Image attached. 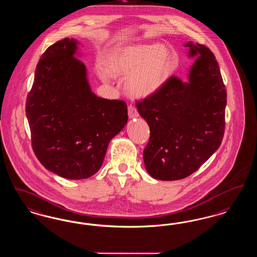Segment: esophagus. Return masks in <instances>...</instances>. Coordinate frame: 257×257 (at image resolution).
<instances>
[{"mask_svg":"<svg viewBox=\"0 0 257 257\" xmlns=\"http://www.w3.org/2000/svg\"><path fill=\"white\" fill-rule=\"evenodd\" d=\"M128 115H129V117H131V118L139 116V113H138L137 108H136L134 105H132V104H129V105H128Z\"/></svg>","mask_w":257,"mask_h":257,"instance_id":"obj_1","label":"esophagus"}]
</instances>
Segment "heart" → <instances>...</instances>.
I'll use <instances>...</instances> for the list:
<instances>
[{"label": "heart", "mask_w": 257, "mask_h": 257, "mask_svg": "<svg viewBox=\"0 0 257 257\" xmlns=\"http://www.w3.org/2000/svg\"><path fill=\"white\" fill-rule=\"evenodd\" d=\"M172 67L170 50L161 44H139L113 51L106 62L95 67L103 81L112 75L122 78L128 75L125 91L136 98L146 97L158 92L169 77Z\"/></svg>", "instance_id": "b5f03b06"}]
</instances>
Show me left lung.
I'll list each match as a JSON object with an SVG mask.
<instances>
[{
  "mask_svg": "<svg viewBox=\"0 0 257 257\" xmlns=\"http://www.w3.org/2000/svg\"><path fill=\"white\" fill-rule=\"evenodd\" d=\"M189 55H199L188 79L170 76L153 94L137 100L150 128L144 151L147 172L176 181L197 171L219 148L225 133L226 90L212 52L188 42Z\"/></svg>",
  "mask_w": 257,
  "mask_h": 257,
  "instance_id": "left-lung-1",
  "label": "left lung"
}]
</instances>
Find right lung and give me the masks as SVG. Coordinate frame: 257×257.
I'll return each instance as SVG.
<instances>
[{
	"mask_svg": "<svg viewBox=\"0 0 257 257\" xmlns=\"http://www.w3.org/2000/svg\"><path fill=\"white\" fill-rule=\"evenodd\" d=\"M76 45L64 38L45 51L26 102L34 154L48 170L71 180L100 169L108 144L128 119L125 101L91 91Z\"/></svg>",
	"mask_w": 257,
	"mask_h": 257,
	"instance_id": "obj_1",
	"label": "right lung"
}]
</instances>
